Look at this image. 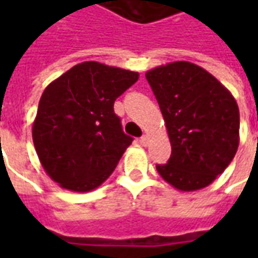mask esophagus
<instances>
[{
    "label": "esophagus",
    "mask_w": 258,
    "mask_h": 258,
    "mask_svg": "<svg viewBox=\"0 0 258 258\" xmlns=\"http://www.w3.org/2000/svg\"><path fill=\"white\" fill-rule=\"evenodd\" d=\"M139 142H141V145H142V146H148V145H149V136L144 135V136L139 139Z\"/></svg>",
    "instance_id": "esophagus-1"
}]
</instances>
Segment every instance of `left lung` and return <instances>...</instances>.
Wrapping results in <instances>:
<instances>
[{"label": "left lung", "mask_w": 258, "mask_h": 258, "mask_svg": "<svg viewBox=\"0 0 258 258\" xmlns=\"http://www.w3.org/2000/svg\"><path fill=\"white\" fill-rule=\"evenodd\" d=\"M172 146L159 175L178 191L208 186L233 161L240 144V112L211 73L189 61H173L146 72Z\"/></svg>", "instance_id": "8db88e82"}]
</instances>
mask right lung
Instances as JSON below:
<instances>
[{
    "instance_id": "add662e5",
    "label": "right lung",
    "mask_w": 258,
    "mask_h": 258,
    "mask_svg": "<svg viewBox=\"0 0 258 258\" xmlns=\"http://www.w3.org/2000/svg\"><path fill=\"white\" fill-rule=\"evenodd\" d=\"M139 73L97 61L73 66L41 94L33 142L41 166L61 188L89 192L112 175L132 138L114 114V100Z\"/></svg>"
}]
</instances>
